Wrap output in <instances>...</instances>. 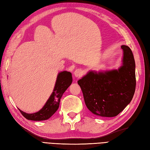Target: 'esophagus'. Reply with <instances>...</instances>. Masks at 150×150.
<instances>
[{"instance_id":"esophagus-1","label":"esophagus","mask_w":150,"mask_h":150,"mask_svg":"<svg viewBox=\"0 0 150 150\" xmlns=\"http://www.w3.org/2000/svg\"><path fill=\"white\" fill-rule=\"evenodd\" d=\"M83 75V71L81 69H76L75 71H74V75L75 77L79 78L80 76H82Z\"/></svg>"}]
</instances>
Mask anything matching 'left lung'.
<instances>
[{"mask_svg":"<svg viewBox=\"0 0 150 150\" xmlns=\"http://www.w3.org/2000/svg\"><path fill=\"white\" fill-rule=\"evenodd\" d=\"M122 65L106 71L91 70L78 80L87 108L102 117L118 115L131 101L136 89V64L132 52L122 45Z\"/></svg>","mask_w":150,"mask_h":150,"instance_id":"8db88e82","label":"left lung"}]
</instances>
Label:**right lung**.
Returning a JSON list of instances; mask_svg holds the SVG:
<instances>
[{
    "label": "right lung",
    "instance_id": "1",
    "mask_svg": "<svg viewBox=\"0 0 150 150\" xmlns=\"http://www.w3.org/2000/svg\"><path fill=\"white\" fill-rule=\"evenodd\" d=\"M71 83L72 75L70 71H63L58 73L52 93L41 110L33 113H26L20 109L19 110L28 120L33 121L47 120L58 109L61 97Z\"/></svg>",
    "mask_w": 150,
    "mask_h": 150
}]
</instances>
